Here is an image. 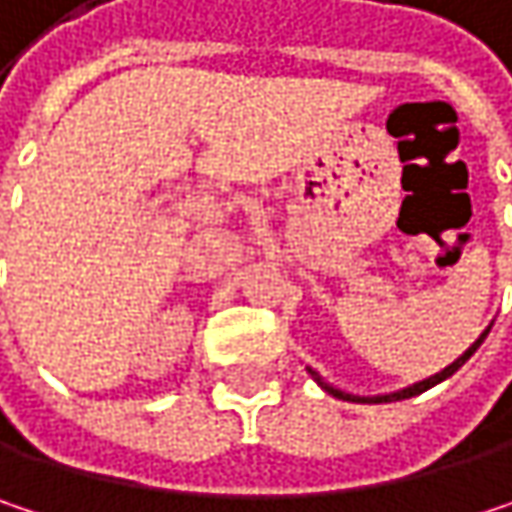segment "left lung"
Segmentation results:
<instances>
[{
	"label": "left lung",
	"mask_w": 512,
	"mask_h": 512,
	"mask_svg": "<svg viewBox=\"0 0 512 512\" xmlns=\"http://www.w3.org/2000/svg\"><path fill=\"white\" fill-rule=\"evenodd\" d=\"M489 329H492V326H486V332H483V335H480V338H477V341H474V344H471V347H468V350H465V353H462V356L457 358L454 364H448V367H445V370H439L436 376H430V379H421V382H415V385H409V388H400V391H391V394H376V397H358V394H347V391H341V388L329 385V382H326V379H323V376H320L317 370H311V367H308V373H311V376L317 379V385H320V388H326V391H329L332 397H338V400H350V403H394V400H406V397H415V394H421V391H427V388L439 385L442 379L454 376V373L460 370L462 364H465L468 358L477 353V347H480V344L486 341Z\"/></svg>",
	"instance_id": "1"
}]
</instances>
